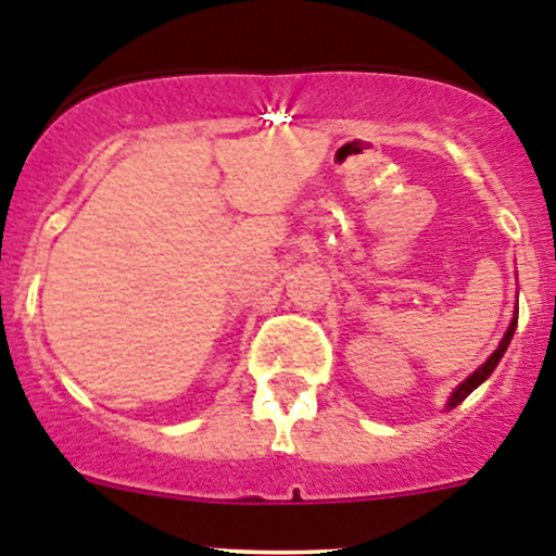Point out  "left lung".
I'll return each instance as SVG.
<instances>
[{
	"label": "left lung",
	"mask_w": 556,
	"mask_h": 556,
	"mask_svg": "<svg viewBox=\"0 0 556 556\" xmlns=\"http://www.w3.org/2000/svg\"><path fill=\"white\" fill-rule=\"evenodd\" d=\"M513 330H516V317H513L510 328H507V333H504V339H502V344H498V350H496V353H493L491 358H488L485 364H482L480 369H477L475 375H471V378H466V380H463L460 386H457V389H455V394H452V400H450V407L460 405V402L466 400V396L471 394V391H475L477 386L482 383V380H488V378H491V371L496 369V364H498V361H502L504 350H507V344H510V339H513Z\"/></svg>",
	"instance_id": "left-lung-1"
}]
</instances>
